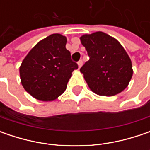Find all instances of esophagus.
Listing matches in <instances>:
<instances>
[{
    "label": "esophagus",
    "mask_w": 150,
    "mask_h": 150,
    "mask_svg": "<svg viewBox=\"0 0 150 150\" xmlns=\"http://www.w3.org/2000/svg\"><path fill=\"white\" fill-rule=\"evenodd\" d=\"M78 67H82V65H83V60L78 61Z\"/></svg>",
    "instance_id": "34e87169"
}]
</instances>
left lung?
I'll return each mask as SVG.
<instances>
[{"label":"left lung","mask_w":150,"mask_h":150,"mask_svg":"<svg viewBox=\"0 0 150 150\" xmlns=\"http://www.w3.org/2000/svg\"><path fill=\"white\" fill-rule=\"evenodd\" d=\"M89 60L80 68L90 89L101 96H113L124 90L133 76L129 55L118 42L102 32L80 38Z\"/></svg>","instance_id":"left-lung-1"}]
</instances>
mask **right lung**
<instances>
[{"label": "right lung", "instance_id": "1", "mask_svg": "<svg viewBox=\"0 0 150 150\" xmlns=\"http://www.w3.org/2000/svg\"><path fill=\"white\" fill-rule=\"evenodd\" d=\"M66 43V37L52 34L40 41L21 62V84L38 100H55L63 93L72 72L78 68Z\"/></svg>", "mask_w": 150, "mask_h": 150}]
</instances>
